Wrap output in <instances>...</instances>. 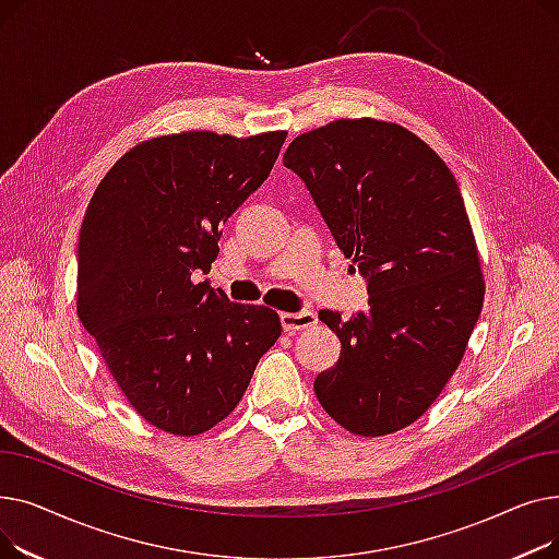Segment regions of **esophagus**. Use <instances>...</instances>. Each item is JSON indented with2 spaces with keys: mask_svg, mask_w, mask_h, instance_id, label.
<instances>
[{
  "mask_svg": "<svg viewBox=\"0 0 559 559\" xmlns=\"http://www.w3.org/2000/svg\"><path fill=\"white\" fill-rule=\"evenodd\" d=\"M281 324L285 333H299L317 324V314L312 310H301V312H283L281 314Z\"/></svg>",
  "mask_w": 559,
  "mask_h": 559,
  "instance_id": "esophagus-1",
  "label": "esophagus"
}]
</instances>
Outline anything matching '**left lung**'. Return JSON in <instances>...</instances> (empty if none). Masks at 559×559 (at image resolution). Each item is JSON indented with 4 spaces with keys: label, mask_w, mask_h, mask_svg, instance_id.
Here are the masks:
<instances>
[{
    "label": "left lung",
    "mask_w": 559,
    "mask_h": 559,
    "mask_svg": "<svg viewBox=\"0 0 559 559\" xmlns=\"http://www.w3.org/2000/svg\"><path fill=\"white\" fill-rule=\"evenodd\" d=\"M283 165L306 183L369 295V310L350 319L319 312L342 354L317 376L314 394L354 435L401 430L444 390L483 310L455 176L415 133L369 117L295 138Z\"/></svg>",
    "instance_id": "8db88e82"
}]
</instances>
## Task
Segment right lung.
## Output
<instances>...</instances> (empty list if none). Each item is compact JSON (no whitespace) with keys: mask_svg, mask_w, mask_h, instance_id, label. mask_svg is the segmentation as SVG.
Instances as JSON below:
<instances>
[{"mask_svg":"<svg viewBox=\"0 0 559 559\" xmlns=\"http://www.w3.org/2000/svg\"><path fill=\"white\" fill-rule=\"evenodd\" d=\"M285 131L152 138L97 186L79 235L76 312L135 413L169 435L226 419L281 337L264 306L199 281L222 224L267 179Z\"/></svg>","mask_w":559,"mask_h":559,"instance_id":"obj_1","label":"right lung"}]
</instances>
